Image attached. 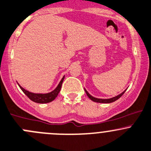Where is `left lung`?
<instances>
[{
	"mask_svg": "<svg viewBox=\"0 0 151 151\" xmlns=\"http://www.w3.org/2000/svg\"><path fill=\"white\" fill-rule=\"evenodd\" d=\"M84 90L85 92H86V94L87 95L88 98H90V100H92V101H94V102H97V103H102V104H110V103H112V102H114L115 101H117V100H118L119 98H120V97L122 96V95L124 94V92H126V90L123 91L122 93H120V95H117V96L115 97H113V98H107V99H103V98H95V97L92 96V95H90V94L89 93V92L86 91V89L84 88Z\"/></svg>",
	"mask_w": 151,
	"mask_h": 151,
	"instance_id": "obj_1",
	"label": "left lung"
}]
</instances>
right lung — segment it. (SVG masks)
I'll list each match as a JSON object with an SVG mask.
<instances>
[{
    "instance_id": "right-lung-1",
    "label": "right lung",
    "mask_w": 151,
    "mask_h": 151,
    "mask_svg": "<svg viewBox=\"0 0 151 151\" xmlns=\"http://www.w3.org/2000/svg\"><path fill=\"white\" fill-rule=\"evenodd\" d=\"M64 79H65V76H63V78L60 81V82L57 85V86L53 91H51L50 92H47V93H34V92H29V91L26 90L24 88L22 87L19 84L18 82H17V83L18 84V86H20V89H21V90L24 92L25 95L30 100H31L34 102L37 103V104H47V103H50L51 101H53L58 96V95H59V92L61 90V88H62V82H63Z\"/></svg>"
}]
</instances>
